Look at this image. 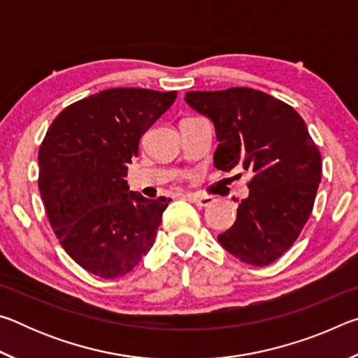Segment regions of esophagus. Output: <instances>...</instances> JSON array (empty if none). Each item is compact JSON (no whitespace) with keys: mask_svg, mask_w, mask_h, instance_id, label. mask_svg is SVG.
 I'll return each mask as SVG.
<instances>
[{"mask_svg":"<svg viewBox=\"0 0 358 358\" xmlns=\"http://www.w3.org/2000/svg\"><path fill=\"white\" fill-rule=\"evenodd\" d=\"M187 201H191L192 203H196L197 207H208L213 202V197L210 196H196V194H186Z\"/></svg>","mask_w":358,"mask_h":358,"instance_id":"34e87169","label":"esophagus"}]
</instances>
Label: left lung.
<instances>
[{"mask_svg":"<svg viewBox=\"0 0 358 358\" xmlns=\"http://www.w3.org/2000/svg\"><path fill=\"white\" fill-rule=\"evenodd\" d=\"M185 101L215 126V167L252 172L250 196L217 241L245 264L275 262L300 235L320 183V153L306 123L286 102L252 88L189 92Z\"/></svg>","mask_w":358,"mask_h":358,"instance_id":"obj_1","label":"left lung"}]
</instances>
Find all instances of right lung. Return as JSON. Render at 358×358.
<instances>
[{"mask_svg": "<svg viewBox=\"0 0 358 358\" xmlns=\"http://www.w3.org/2000/svg\"><path fill=\"white\" fill-rule=\"evenodd\" d=\"M177 93L112 88L53 120L39 148V192L63 250L90 273L118 278L153 246L172 199L129 191L138 142Z\"/></svg>", "mask_w": 358, "mask_h": 358, "instance_id": "add662e5", "label": "right lung"}]
</instances>
